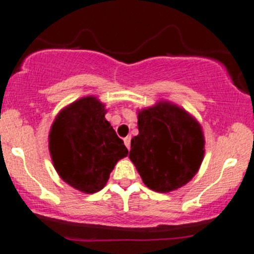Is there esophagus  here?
<instances>
[{
    "label": "esophagus",
    "mask_w": 254,
    "mask_h": 254,
    "mask_svg": "<svg viewBox=\"0 0 254 254\" xmlns=\"http://www.w3.org/2000/svg\"><path fill=\"white\" fill-rule=\"evenodd\" d=\"M124 143H125V146H127V150H130V143H131V137H130V136L125 137Z\"/></svg>",
    "instance_id": "obj_1"
}]
</instances>
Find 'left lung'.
Here are the masks:
<instances>
[{
	"label": "left lung",
	"mask_w": 254,
	"mask_h": 254,
	"mask_svg": "<svg viewBox=\"0 0 254 254\" xmlns=\"http://www.w3.org/2000/svg\"><path fill=\"white\" fill-rule=\"evenodd\" d=\"M137 119L139 135L131 139L129 157L146 187L168 193L188 183L204 157L198 122L167 102L143 109Z\"/></svg>",
	"instance_id": "left-lung-1"
}]
</instances>
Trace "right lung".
<instances>
[{"label": "right lung", "instance_id": "right-lung-1", "mask_svg": "<svg viewBox=\"0 0 254 254\" xmlns=\"http://www.w3.org/2000/svg\"><path fill=\"white\" fill-rule=\"evenodd\" d=\"M104 114L98 99L84 97L58 115L49 135L56 172L87 194L103 189L118 161L127 155L124 141Z\"/></svg>", "mask_w": 254, "mask_h": 254}]
</instances>
